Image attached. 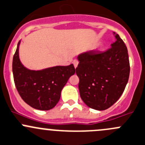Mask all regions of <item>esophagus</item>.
<instances>
[{"instance_id": "esophagus-1", "label": "esophagus", "mask_w": 145, "mask_h": 145, "mask_svg": "<svg viewBox=\"0 0 145 145\" xmlns=\"http://www.w3.org/2000/svg\"><path fill=\"white\" fill-rule=\"evenodd\" d=\"M73 65H74V67H75V68H76L77 67H78V61L77 60H73Z\"/></svg>"}]
</instances>
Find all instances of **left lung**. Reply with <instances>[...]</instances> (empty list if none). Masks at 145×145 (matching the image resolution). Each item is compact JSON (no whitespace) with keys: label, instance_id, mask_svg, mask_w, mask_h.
Returning <instances> with one entry per match:
<instances>
[{"label":"left lung","instance_id":"1","mask_svg":"<svg viewBox=\"0 0 145 145\" xmlns=\"http://www.w3.org/2000/svg\"><path fill=\"white\" fill-rule=\"evenodd\" d=\"M105 52L88 51L78 56L76 74L82 101L96 110H105L115 104L123 93L129 75L127 47L119 35Z\"/></svg>","mask_w":145,"mask_h":145}]
</instances>
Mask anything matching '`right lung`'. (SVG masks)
Here are the masks:
<instances>
[{
    "mask_svg": "<svg viewBox=\"0 0 145 145\" xmlns=\"http://www.w3.org/2000/svg\"><path fill=\"white\" fill-rule=\"evenodd\" d=\"M13 59L15 85L21 98L30 107L40 110L53 108L60 100L61 91L75 69L72 64L40 70H29L19 58V46Z\"/></svg>",
    "mask_w": 145,
    "mask_h": 145,
    "instance_id": "1",
    "label": "right lung"
}]
</instances>
